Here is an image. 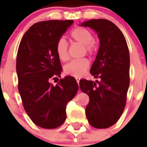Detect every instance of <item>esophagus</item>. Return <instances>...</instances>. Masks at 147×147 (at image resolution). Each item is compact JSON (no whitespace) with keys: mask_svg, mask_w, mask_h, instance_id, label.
Segmentation results:
<instances>
[{"mask_svg":"<svg viewBox=\"0 0 147 147\" xmlns=\"http://www.w3.org/2000/svg\"><path fill=\"white\" fill-rule=\"evenodd\" d=\"M76 82H77V83H78V85H79V84H80V79L76 78Z\"/></svg>","mask_w":147,"mask_h":147,"instance_id":"34e87169","label":"esophagus"}]
</instances>
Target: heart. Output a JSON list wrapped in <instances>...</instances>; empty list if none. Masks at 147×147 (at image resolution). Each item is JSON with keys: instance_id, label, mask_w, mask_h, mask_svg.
<instances>
[{"instance_id": "1", "label": "heart", "mask_w": 147, "mask_h": 147, "mask_svg": "<svg viewBox=\"0 0 147 147\" xmlns=\"http://www.w3.org/2000/svg\"><path fill=\"white\" fill-rule=\"evenodd\" d=\"M71 38L74 41L82 44L84 46L83 53L94 55L98 51V45L94 40V36L91 31L82 26H78L71 33ZM56 53L58 58L62 61L68 59L67 43L63 38H60L57 42L55 47ZM90 65V61L87 58L74 59L65 65L64 72L68 76L80 78L84 75Z\"/></svg>"}]
</instances>
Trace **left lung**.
Instances as JSON below:
<instances>
[{
  "label": "left lung",
  "mask_w": 147,
  "mask_h": 147,
  "mask_svg": "<svg viewBox=\"0 0 147 147\" xmlns=\"http://www.w3.org/2000/svg\"><path fill=\"white\" fill-rule=\"evenodd\" d=\"M81 26L94 29L100 40L99 50L90 71L95 78H100V81H80V89L90 98L85 113L93 127L107 128L120 119L127 102L129 49L123 33L110 20L93 19Z\"/></svg>",
  "instance_id": "left-lung-1"
}]
</instances>
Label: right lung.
Listing matches in <instances>:
<instances>
[{"instance_id": "right-lung-1", "label": "right lung", "mask_w": 147, "mask_h": 147, "mask_svg": "<svg viewBox=\"0 0 147 147\" xmlns=\"http://www.w3.org/2000/svg\"><path fill=\"white\" fill-rule=\"evenodd\" d=\"M74 20H46L34 23L23 35L18 48L16 70L18 90L27 115L36 125L45 129L59 127L66 119V107L78 90L72 76L59 77L60 60L57 42Z\"/></svg>"}]
</instances>
